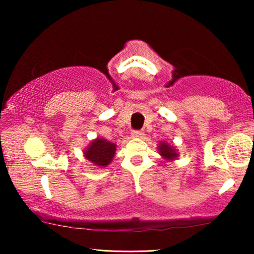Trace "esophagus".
Masks as SVG:
<instances>
[{
  "instance_id": "obj_1",
  "label": "esophagus",
  "mask_w": 254,
  "mask_h": 254,
  "mask_svg": "<svg viewBox=\"0 0 254 254\" xmlns=\"http://www.w3.org/2000/svg\"><path fill=\"white\" fill-rule=\"evenodd\" d=\"M142 135H143V132L142 131H140V130L132 131V136L133 137H140V136H142Z\"/></svg>"
}]
</instances>
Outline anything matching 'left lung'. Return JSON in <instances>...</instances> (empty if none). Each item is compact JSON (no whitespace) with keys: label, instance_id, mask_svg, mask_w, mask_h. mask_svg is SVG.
I'll return each instance as SVG.
<instances>
[{"label":"left lung","instance_id":"8db88e82","mask_svg":"<svg viewBox=\"0 0 254 254\" xmlns=\"http://www.w3.org/2000/svg\"><path fill=\"white\" fill-rule=\"evenodd\" d=\"M158 150L161 156L165 159H167V160H174V159L178 156V153L176 152V150L173 147H170L168 143L161 142L159 144Z\"/></svg>","mask_w":254,"mask_h":254}]
</instances>
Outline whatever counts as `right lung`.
Returning a JSON list of instances; mask_svg holds the SVG:
<instances>
[{
  "mask_svg": "<svg viewBox=\"0 0 254 254\" xmlns=\"http://www.w3.org/2000/svg\"><path fill=\"white\" fill-rule=\"evenodd\" d=\"M117 145L105 139H96L86 149L85 158L94 165L100 167H106L112 161Z\"/></svg>",
  "mask_w": 254,
  "mask_h": 254,
  "instance_id": "obj_1",
  "label": "right lung"
}]
</instances>
